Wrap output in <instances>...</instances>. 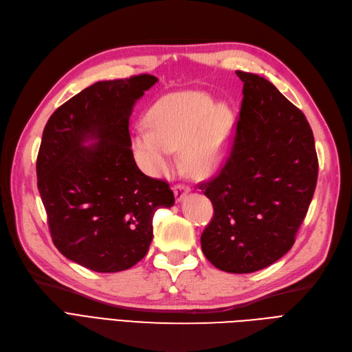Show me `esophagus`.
<instances>
[{"label": "esophagus", "mask_w": 352, "mask_h": 352, "mask_svg": "<svg viewBox=\"0 0 352 352\" xmlns=\"http://www.w3.org/2000/svg\"><path fill=\"white\" fill-rule=\"evenodd\" d=\"M187 192H190V187L188 186H184V184H175L174 186V194H175V200L177 201L183 200L186 197Z\"/></svg>", "instance_id": "obj_1"}]
</instances>
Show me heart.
Segmentation results:
<instances>
[{"label":"heart","mask_w":352,"mask_h":352,"mask_svg":"<svg viewBox=\"0 0 352 352\" xmlns=\"http://www.w3.org/2000/svg\"><path fill=\"white\" fill-rule=\"evenodd\" d=\"M149 119L151 124L135 127L132 139L136 160L148 174H166L181 148L186 166L196 175H209L225 162L233 127L225 104L213 107L203 93H174L155 104Z\"/></svg>","instance_id":"1"}]
</instances>
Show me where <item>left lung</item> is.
<instances>
[{"instance_id": "left-lung-1", "label": "left lung", "mask_w": 352, "mask_h": 352, "mask_svg": "<svg viewBox=\"0 0 352 352\" xmlns=\"http://www.w3.org/2000/svg\"><path fill=\"white\" fill-rule=\"evenodd\" d=\"M236 75L243 82L239 119L225 165L200 184L214 209L200 241L216 268L246 274L292 250L319 165L305 114L265 78Z\"/></svg>"}]
</instances>
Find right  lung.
I'll return each mask as SVG.
<instances>
[{
	"instance_id": "add662e5",
	"label": "right lung",
	"mask_w": 352,
	"mask_h": 352,
	"mask_svg": "<svg viewBox=\"0 0 352 352\" xmlns=\"http://www.w3.org/2000/svg\"><path fill=\"white\" fill-rule=\"evenodd\" d=\"M156 81L143 74L96 82L45 126L36 173L52 241L88 270L117 272L139 263L156 209L175 201L166 181L143 174L130 149V114Z\"/></svg>"
}]
</instances>
